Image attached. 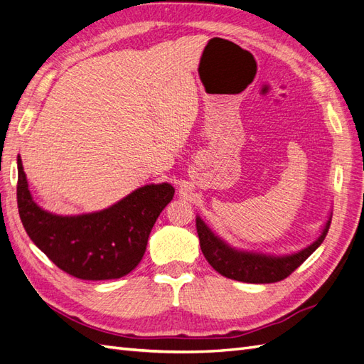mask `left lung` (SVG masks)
I'll use <instances>...</instances> for the list:
<instances>
[{"label":"left lung","mask_w":364,"mask_h":364,"mask_svg":"<svg viewBox=\"0 0 364 364\" xmlns=\"http://www.w3.org/2000/svg\"><path fill=\"white\" fill-rule=\"evenodd\" d=\"M331 220L332 217H329L328 223H326L321 235L311 246H307L300 252L284 257L245 252V250L230 247L213 234L200 217H197V232L201 252L206 257L209 264L223 277L243 283H277L291 275L323 243V240L328 235Z\"/></svg>","instance_id":"1"}]
</instances>
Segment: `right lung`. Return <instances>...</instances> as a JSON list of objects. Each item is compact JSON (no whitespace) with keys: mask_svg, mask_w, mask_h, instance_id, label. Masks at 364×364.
I'll return each instance as SVG.
<instances>
[{"mask_svg":"<svg viewBox=\"0 0 364 364\" xmlns=\"http://www.w3.org/2000/svg\"><path fill=\"white\" fill-rule=\"evenodd\" d=\"M171 184H147L105 210L53 215L32 198L18 156L16 201L27 235L61 271L80 279H114L132 272L146 252L158 215L173 198Z\"/></svg>","mask_w":364,"mask_h":364,"instance_id":"add662e5","label":"right lung"}]
</instances>
